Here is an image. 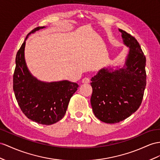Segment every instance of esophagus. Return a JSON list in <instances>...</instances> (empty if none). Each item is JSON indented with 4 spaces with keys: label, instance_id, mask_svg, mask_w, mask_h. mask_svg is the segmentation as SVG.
Returning <instances> with one entry per match:
<instances>
[{
    "label": "esophagus",
    "instance_id": "34e87169",
    "mask_svg": "<svg viewBox=\"0 0 160 160\" xmlns=\"http://www.w3.org/2000/svg\"><path fill=\"white\" fill-rule=\"evenodd\" d=\"M82 83L84 84H88L90 82V78H84L82 79Z\"/></svg>",
    "mask_w": 160,
    "mask_h": 160
}]
</instances>
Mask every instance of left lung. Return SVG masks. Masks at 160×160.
<instances>
[{
	"label": "left lung",
	"mask_w": 160,
	"mask_h": 160,
	"mask_svg": "<svg viewBox=\"0 0 160 160\" xmlns=\"http://www.w3.org/2000/svg\"><path fill=\"white\" fill-rule=\"evenodd\" d=\"M129 51L122 67L103 68L92 78L91 103L95 116L108 124L126 119L140 107L146 87V58L133 36L121 29Z\"/></svg>",
	"instance_id": "obj_1"
}]
</instances>
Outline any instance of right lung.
<instances>
[{"instance_id": "obj_1", "label": "right lung", "mask_w": 160, "mask_h": 160, "mask_svg": "<svg viewBox=\"0 0 160 160\" xmlns=\"http://www.w3.org/2000/svg\"><path fill=\"white\" fill-rule=\"evenodd\" d=\"M46 28H36L30 32L16 55L13 74V91L22 112L30 120L44 125H51L62 119L69 100L78 84L68 80L47 82L32 74L26 63V41L28 36Z\"/></svg>"}]
</instances>
